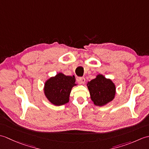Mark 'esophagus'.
Returning <instances> with one entry per match:
<instances>
[{
	"label": "esophagus",
	"mask_w": 149,
	"mask_h": 149,
	"mask_svg": "<svg viewBox=\"0 0 149 149\" xmlns=\"http://www.w3.org/2000/svg\"><path fill=\"white\" fill-rule=\"evenodd\" d=\"M78 81L80 84H84L85 81H86V79H85L84 77H80L78 79Z\"/></svg>",
	"instance_id": "obj_1"
}]
</instances>
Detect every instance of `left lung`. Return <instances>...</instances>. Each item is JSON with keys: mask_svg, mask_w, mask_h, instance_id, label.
I'll list each match as a JSON object with an SVG mask.
<instances>
[{"mask_svg": "<svg viewBox=\"0 0 149 149\" xmlns=\"http://www.w3.org/2000/svg\"><path fill=\"white\" fill-rule=\"evenodd\" d=\"M90 97L95 105L103 106L112 101L115 96L116 87L113 81L106 79L102 74H99L96 78L87 84Z\"/></svg>", "mask_w": 149, "mask_h": 149, "instance_id": "left-lung-1", "label": "left lung"}]
</instances>
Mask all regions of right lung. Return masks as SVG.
Returning <instances> with one entry per match:
<instances>
[{
    "instance_id": "add662e5",
    "label": "right lung",
    "mask_w": 149,
    "mask_h": 149,
    "mask_svg": "<svg viewBox=\"0 0 149 149\" xmlns=\"http://www.w3.org/2000/svg\"><path fill=\"white\" fill-rule=\"evenodd\" d=\"M75 84V77L59 73L47 80L44 86V93L50 103L61 106L68 102L72 88Z\"/></svg>"
}]
</instances>
